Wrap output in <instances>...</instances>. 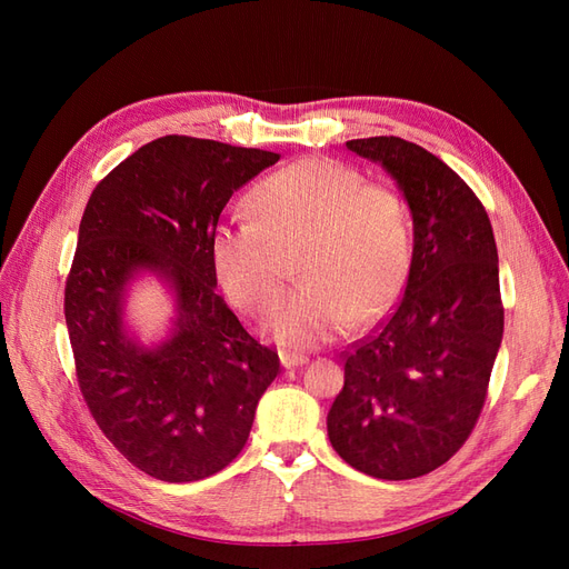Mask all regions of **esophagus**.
Wrapping results in <instances>:
<instances>
[{
    "label": "esophagus",
    "instance_id": "34e87169",
    "mask_svg": "<svg viewBox=\"0 0 569 569\" xmlns=\"http://www.w3.org/2000/svg\"><path fill=\"white\" fill-rule=\"evenodd\" d=\"M280 360H282V368H299L303 363H308V358L301 356V353H291V351H282L280 353Z\"/></svg>",
    "mask_w": 569,
    "mask_h": 569
}]
</instances>
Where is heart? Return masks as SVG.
<instances>
[{
    "instance_id": "obj_1",
    "label": "heart",
    "mask_w": 569,
    "mask_h": 569,
    "mask_svg": "<svg viewBox=\"0 0 569 569\" xmlns=\"http://www.w3.org/2000/svg\"><path fill=\"white\" fill-rule=\"evenodd\" d=\"M253 220L222 222L211 261L234 306L268 316L300 258L305 282L272 312V337L318 347L399 299L412 258V220L396 189L335 159H303L253 187Z\"/></svg>"
}]
</instances>
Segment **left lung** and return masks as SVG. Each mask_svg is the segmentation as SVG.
Wrapping results in <instances>:
<instances>
[{"mask_svg":"<svg viewBox=\"0 0 569 569\" xmlns=\"http://www.w3.org/2000/svg\"><path fill=\"white\" fill-rule=\"evenodd\" d=\"M347 147L399 182L416 247L399 303L341 351L327 435L351 468L416 479L460 451L485 408L503 339L496 239L477 194L435 153L385 134Z\"/></svg>","mask_w":569,"mask_h":569,"instance_id":"obj_1","label":"left lung"}]
</instances>
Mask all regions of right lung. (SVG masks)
<instances>
[{"mask_svg": "<svg viewBox=\"0 0 569 569\" xmlns=\"http://www.w3.org/2000/svg\"><path fill=\"white\" fill-rule=\"evenodd\" d=\"M280 157L187 134L137 149L84 206L63 316L84 403L134 468L170 485L211 477L242 453L278 351L218 295L211 237L234 189ZM157 269L179 297L177 332L140 350L122 332V289Z\"/></svg>", "mask_w": 569, "mask_h": 569, "instance_id": "1", "label": "right lung"}]
</instances>
